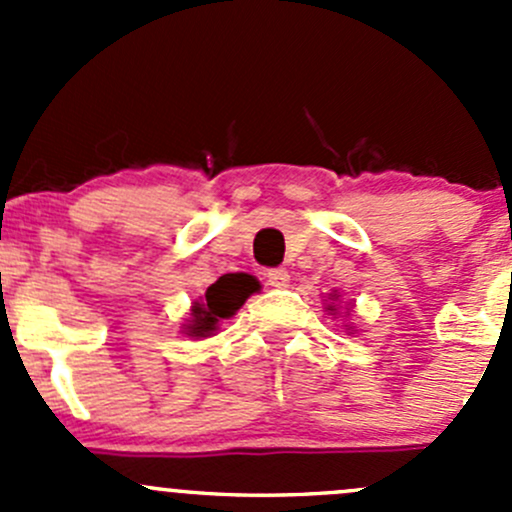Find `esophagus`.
Instances as JSON below:
<instances>
[{
  "label": "esophagus",
  "mask_w": 512,
  "mask_h": 512,
  "mask_svg": "<svg viewBox=\"0 0 512 512\" xmlns=\"http://www.w3.org/2000/svg\"><path fill=\"white\" fill-rule=\"evenodd\" d=\"M267 282H270V285L277 287V289L287 287L289 285V272L282 270V267H277V270H270V272H267Z\"/></svg>",
  "instance_id": "34e87169"
}]
</instances>
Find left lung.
Masks as SVG:
<instances>
[{"label":"left lung","mask_w":512,"mask_h":512,"mask_svg":"<svg viewBox=\"0 0 512 512\" xmlns=\"http://www.w3.org/2000/svg\"><path fill=\"white\" fill-rule=\"evenodd\" d=\"M339 297H342V294H339L337 289H334L332 294H327V299H324V312L332 314V317H349V312H352V309H354V304L347 302V307H344V309H347V312L342 314V312H339ZM342 327H347V334H354L356 332V329L349 322H344Z\"/></svg>","instance_id":"left-lung-1"}]
</instances>
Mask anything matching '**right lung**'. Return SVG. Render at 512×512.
I'll list each match as a JSON object with an SVG mask.
<instances>
[{
	"instance_id": "obj_1",
	"label": "right lung",
	"mask_w": 512,
	"mask_h": 512,
	"mask_svg": "<svg viewBox=\"0 0 512 512\" xmlns=\"http://www.w3.org/2000/svg\"><path fill=\"white\" fill-rule=\"evenodd\" d=\"M260 289V282L252 275H223L200 299L190 307V317L185 319L183 334L190 339H208L220 329L223 319L235 317L237 309L247 302L250 294Z\"/></svg>"
}]
</instances>
